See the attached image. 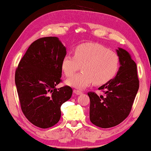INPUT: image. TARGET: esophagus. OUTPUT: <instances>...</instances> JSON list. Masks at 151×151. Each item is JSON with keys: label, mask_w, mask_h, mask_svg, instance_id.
<instances>
[{"label": "esophagus", "mask_w": 151, "mask_h": 151, "mask_svg": "<svg viewBox=\"0 0 151 151\" xmlns=\"http://www.w3.org/2000/svg\"><path fill=\"white\" fill-rule=\"evenodd\" d=\"M74 93H75L76 95H81V94H82V91H79V90H77V89H74Z\"/></svg>", "instance_id": "esophagus-1"}]
</instances>
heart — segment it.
Segmentation results:
<instances>
[{
	"mask_svg": "<svg viewBox=\"0 0 151 151\" xmlns=\"http://www.w3.org/2000/svg\"><path fill=\"white\" fill-rule=\"evenodd\" d=\"M81 66L83 72L68 79L67 84L77 89L85 88L93 81L102 85L118 73L120 57L100 44H81L74 49V56L66 55L61 63L63 72L68 77L73 75Z\"/></svg>",
	"mask_w": 151,
	"mask_h": 151,
	"instance_id": "1",
	"label": "heart"
}]
</instances>
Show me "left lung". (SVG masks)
I'll use <instances>...</instances> for the list:
<instances>
[{"label": "left lung", "instance_id": "left-lung-1", "mask_svg": "<svg viewBox=\"0 0 151 151\" xmlns=\"http://www.w3.org/2000/svg\"><path fill=\"white\" fill-rule=\"evenodd\" d=\"M116 51L121 66L116 77L98 88L104 93V97L88 93L91 101L90 121L102 128L116 126L128 116L139 90L136 63L125 49Z\"/></svg>", "mask_w": 151, "mask_h": 151}]
</instances>
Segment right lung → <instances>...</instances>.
<instances>
[{
    "label": "right lung",
    "instance_id": "right-lung-1",
    "mask_svg": "<svg viewBox=\"0 0 151 151\" xmlns=\"http://www.w3.org/2000/svg\"><path fill=\"white\" fill-rule=\"evenodd\" d=\"M65 55L66 48L58 37H42L30 45L16 69L21 109L28 121L40 128L58 123L60 106L72 95L68 86L56 88L62 81L61 63Z\"/></svg>",
    "mask_w": 151,
    "mask_h": 151
}]
</instances>
